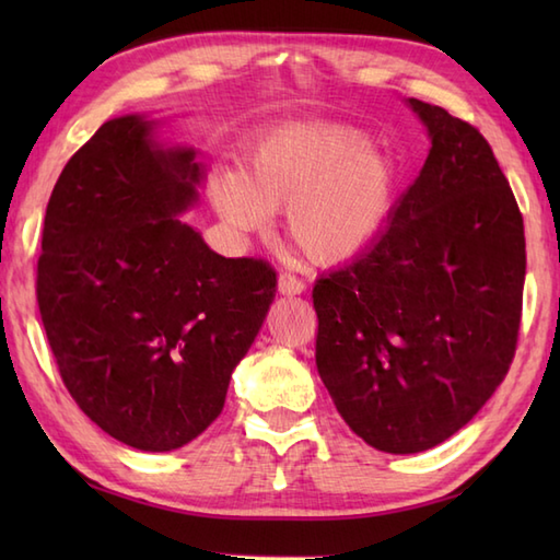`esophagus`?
I'll return each instance as SVG.
<instances>
[{"label": "esophagus", "mask_w": 560, "mask_h": 560, "mask_svg": "<svg viewBox=\"0 0 560 560\" xmlns=\"http://www.w3.org/2000/svg\"><path fill=\"white\" fill-rule=\"evenodd\" d=\"M277 289L281 295H299L305 291V281L293 277V273H289V271H281L277 279Z\"/></svg>", "instance_id": "34e87169"}]
</instances>
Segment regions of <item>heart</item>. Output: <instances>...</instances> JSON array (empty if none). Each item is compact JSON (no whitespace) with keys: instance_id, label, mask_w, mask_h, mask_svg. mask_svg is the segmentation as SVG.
I'll return each mask as SVG.
<instances>
[{"instance_id":"b5f03b06","label":"heart","mask_w":560,"mask_h":560,"mask_svg":"<svg viewBox=\"0 0 560 560\" xmlns=\"http://www.w3.org/2000/svg\"><path fill=\"white\" fill-rule=\"evenodd\" d=\"M395 165L349 127L295 122L261 139L243 173L223 171L209 197L237 233H259L287 209V235L319 265H337L373 241L392 207Z\"/></svg>"}]
</instances>
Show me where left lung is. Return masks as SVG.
I'll use <instances>...</instances> for the list:
<instances>
[{
  "label": "left lung",
  "instance_id": "1",
  "mask_svg": "<svg viewBox=\"0 0 560 560\" xmlns=\"http://www.w3.org/2000/svg\"><path fill=\"white\" fill-rule=\"evenodd\" d=\"M431 137L413 185L363 253L313 289L315 361L341 419L411 455L467 425L515 359L525 223L477 127L409 98Z\"/></svg>",
  "mask_w": 560,
  "mask_h": 560
}]
</instances>
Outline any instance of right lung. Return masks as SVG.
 <instances>
[{
	"instance_id": "1",
	"label": "right lung",
	"mask_w": 560,
	"mask_h": 560,
	"mask_svg": "<svg viewBox=\"0 0 560 560\" xmlns=\"http://www.w3.org/2000/svg\"><path fill=\"white\" fill-rule=\"evenodd\" d=\"M139 115L105 122L47 201L35 295L71 399L120 443L168 452L223 409L277 293L255 257H221L180 221L205 165Z\"/></svg>"
}]
</instances>
